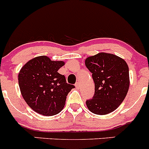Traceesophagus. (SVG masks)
Wrapping results in <instances>:
<instances>
[{
  "label": "esophagus",
  "instance_id": "34e87169",
  "mask_svg": "<svg viewBox=\"0 0 149 149\" xmlns=\"http://www.w3.org/2000/svg\"><path fill=\"white\" fill-rule=\"evenodd\" d=\"M75 87H76V88H77V89H80V83H79V82H77V83H76Z\"/></svg>",
  "mask_w": 149,
  "mask_h": 149
}]
</instances>
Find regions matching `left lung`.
<instances>
[{
    "instance_id": "left-lung-1",
    "label": "left lung",
    "mask_w": 149,
    "mask_h": 149,
    "mask_svg": "<svg viewBox=\"0 0 149 149\" xmlns=\"http://www.w3.org/2000/svg\"><path fill=\"white\" fill-rule=\"evenodd\" d=\"M85 64L95 84L94 96L86 101L87 107L97 115L112 113L124 101L130 88L127 62L114 54L99 52L88 57Z\"/></svg>"
}]
</instances>
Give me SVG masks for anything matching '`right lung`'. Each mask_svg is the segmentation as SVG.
I'll list each match as a JSON object with an SVG mask.
<instances>
[{
  "mask_svg": "<svg viewBox=\"0 0 149 149\" xmlns=\"http://www.w3.org/2000/svg\"><path fill=\"white\" fill-rule=\"evenodd\" d=\"M64 64V61L42 56L28 61L21 68L18 74L21 94L36 113L51 116L63 110L66 96L74 88L58 72Z\"/></svg>",
  "mask_w": 149,
  "mask_h": 149,
  "instance_id": "obj_1",
  "label": "right lung"
}]
</instances>
